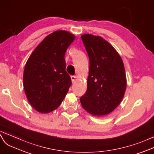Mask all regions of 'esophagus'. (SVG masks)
<instances>
[{
    "label": "esophagus",
    "instance_id": "1",
    "mask_svg": "<svg viewBox=\"0 0 154 154\" xmlns=\"http://www.w3.org/2000/svg\"><path fill=\"white\" fill-rule=\"evenodd\" d=\"M76 77L75 76H74V75H73V76H71V79H72V82H75V81L76 80Z\"/></svg>",
    "mask_w": 154,
    "mask_h": 154
}]
</instances>
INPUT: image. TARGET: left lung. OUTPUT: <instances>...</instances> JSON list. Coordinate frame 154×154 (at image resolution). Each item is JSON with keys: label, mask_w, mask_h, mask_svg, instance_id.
I'll return each instance as SVG.
<instances>
[{"label": "left lung", "mask_w": 154, "mask_h": 154, "mask_svg": "<svg viewBox=\"0 0 154 154\" xmlns=\"http://www.w3.org/2000/svg\"><path fill=\"white\" fill-rule=\"evenodd\" d=\"M90 60L87 90L80 101L94 116L107 115L120 103L126 89L123 61L115 48L100 36H81Z\"/></svg>", "instance_id": "obj_1"}]
</instances>
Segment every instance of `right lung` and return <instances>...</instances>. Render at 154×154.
Segmentation results:
<instances>
[{
    "label": "right lung",
    "mask_w": 154,
    "mask_h": 154,
    "mask_svg": "<svg viewBox=\"0 0 154 154\" xmlns=\"http://www.w3.org/2000/svg\"><path fill=\"white\" fill-rule=\"evenodd\" d=\"M75 38L67 31H55L39 43L26 63L23 73L25 94L30 104L39 112L58 108L72 85L64 56Z\"/></svg>",
    "instance_id": "add662e5"
}]
</instances>
